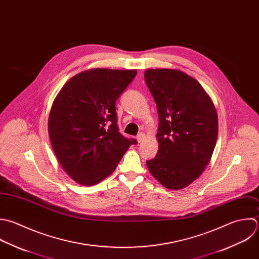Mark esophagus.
<instances>
[{"instance_id":"34e87169","label":"esophagus","mask_w":259,"mask_h":259,"mask_svg":"<svg viewBox=\"0 0 259 259\" xmlns=\"http://www.w3.org/2000/svg\"><path fill=\"white\" fill-rule=\"evenodd\" d=\"M145 138H146L145 134H144V133H140V134L137 136V141H138L139 143H141V142H143V141L145 140Z\"/></svg>"}]
</instances>
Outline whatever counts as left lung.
I'll return each instance as SVG.
<instances>
[{"mask_svg": "<svg viewBox=\"0 0 259 259\" xmlns=\"http://www.w3.org/2000/svg\"><path fill=\"white\" fill-rule=\"evenodd\" d=\"M144 79L159 118L158 151L147 167L166 189H185L211 161L218 138L216 108L200 82L182 70L149 68Z\"/></svg>", "mask_w": 259, "mask_h": 259, "instance_id": "1", "label": "left lung"}]
</instances>
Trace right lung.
I'll return each mask as SVG.
<instances>
[{
  "mask_svg": "<svg viewBox=\"0 0 259 259\" xmlns=\"http://www.w3.org/2000/svg\"><path fill=\"white\" fill-rule=\"evenodd\" d=\"M136 73V69H88L69 78L56 95L48 134L57 160L75 183H101L137 143L120 134L115 107Z\"/></svg>",
  "mask_w": 259,
  "mask_h": 259,
  "instance_id": "1",
  "label": "right lung"
}]
</instances>
